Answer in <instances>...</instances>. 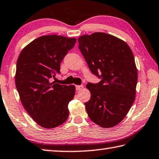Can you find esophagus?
I'll return each instance as SVG.
<instances>
[{"label": "esophagus", "instance_id": "1", "mask_svg": "<svg viewBox=\"0 0 159 159\" xmlns=\"http://www.w3.org/2000/svg\"><path fill=\"white\" fill-rule=\"evenodd\" d=\"M84 86L82 85H77L75 86V88H76V90H77V91H79V90H81L83 89Z\"/></svg>", "mask_w": 159, "mask_h": 159}]
</instances>
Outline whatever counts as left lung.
Segmentation results:
<instances>
[{
	"label": "left lung",
	"mask_w": 159,
	"mask_h": 159,
	"mask_svg": "<svg viewBox=\"0 0 159 159\" xmlns=\"http://www.w3.org/2000/svg\"><path fill=\"white\" fill-rule=\"evenodd\" d=\"M78 42L90 70L101 79L86 85L91 92L86 112L99 126L114 127L135 100L138 72L133 52L124 41L104 32L81 36Z\"/></svg>",
	"instance_id": "obj_1"
}]
</instances>
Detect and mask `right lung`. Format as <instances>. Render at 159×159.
Segmentation results:
<instances>
[{
  "label": "right lung",
  "mask_w": 159,
  "mask_h": 159,
  "mask_svg": "<svg viewBox=\"0 0 159 159\" xmlns=\"http://www.w3.org/2000/svg\"><path fill=\"white\" fill-rule=\"evenodd\" d=\"M75 38L45 35L20 52L15 83L23 106L31 118L46 129L59 126L69 115L68 103L75 93L74 85H61L50 79L60 73V63L75 46Z\"/></svg>",
  "instance_id": "add662e5"
}]
</instances>
